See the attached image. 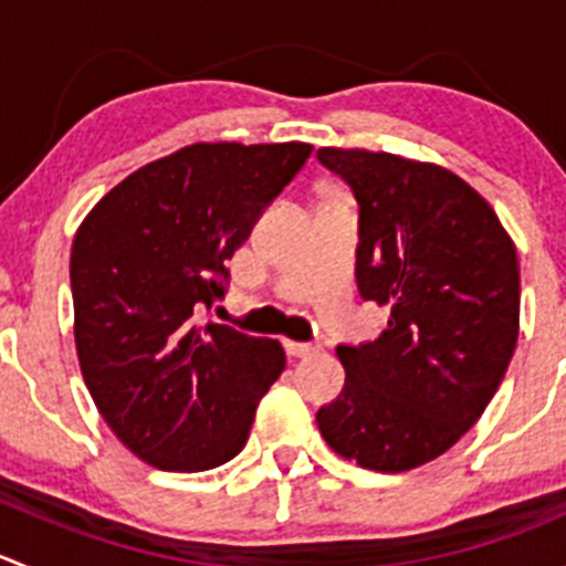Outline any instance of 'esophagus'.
<instances>
[{
  "mask_svg": "<svg viewBox=\"0 0 566 566\" xmlns=\"http://www.w3.org/2000/svg\"><path fill=\"white\" fill-rule=\"evenodd\" d=\"M284 348H287V354H290V356H295V359H301V356L315 354L317 345H312V343H295V339H290V343L284 345Z\"/></svg>",
  "mask_w": 566,
  "mask_h": 566,
  "instance_id": "esophagus-1",
  "label": "esophagus"
}]
</instances>
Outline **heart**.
Here are the masks:
<instances>
[{"label": "heart", "mask_w": 566, "mask_h": 566, "mask_svg": "<svg viewBox=\"0 0 566 566\" xmlns=\"http://www.w3.org/2000/svg\"><path fill=\"white\" fill-rule=\"evenodd\" d=\"M317 196H321V205H339V190L334 185H321L317 188Z\"/></svg>", "instance_id": "1"}]
</instances>
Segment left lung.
I'll list each match as a JSON object with an SVG mask.
<instances>
[{
	"instance_id": "left-lung-1",
	"label": "left lung",
	"mask_w": 566,
	"mask_h": 566,
	"mask_svg": "<svg viewBox=\"0 0 566 566\" xmlns=\"http://www.w3.org/2000/svg\"><path fill=\"white\" fill-rule=\"evenodd\" d=\"M359 201L356 284L389 312L373 343L337 345L345 387L317 411L332 451L403 473L457 446L501 387L520 334V265L462 177L389 151L323 146Z\"/></svg>"
}]
</instances>
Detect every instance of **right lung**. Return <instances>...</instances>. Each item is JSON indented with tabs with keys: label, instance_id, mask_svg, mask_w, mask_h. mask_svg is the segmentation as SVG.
Returning <instances> with one entry per match:
<instances>
[{
	"label": "right lung",
	"instance_id": "right-lung-1",
	"mask_svg": "<svg viewBox=\"0 0 566 566\" xmlns=\"http://www.w3.org/2000/svg\"><path fill=\"white\" fill-rule=\"evenodd\" d=\"M310 144H193L137 168L76 229L74 339L85 387L146 464L199 473L243 451L256 403L284 370L279 339L199 312L223 262L310 160Z\"/></svg>",
	"mask_w": 566,
	"mask_h": 566
}]
</instances>
